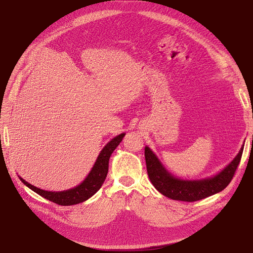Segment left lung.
<instances>
[{
  "label": "left lung",
  "mask_w": 253,
  "mask_h": 253,
  "mask_svg": "<svg viewBox=\"0 0 253 253\" xmlns=\"http://www.w3.org/2000/svg\"><path fill=\"white\" fill-rule=\"evenodd\" d=\"M243 150L244 147L223 171L213 177L201 180H182L174 177L165 169L149 147L144 148V157L149 178L157 191L174 201L196 202L220 192L230 183L240 165Z\"/></svg>",
  "instance_id": "obj_1"
}]
</instances>
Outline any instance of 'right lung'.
Returning <instances> with one entry per match:
<instances>
[{"instance_id": "add662e5", "label": "right lung", "mask_w": 253, "mask_h": 253, "mask_svg": "<svg viewBox=\"0 0 253 253\" xmlns=\"http://www.w3.org/2000/svg\"><path fill=\"white\" fill-rule=\"evenodd\" d=\"M125 135V133H122L116 136L105 145L100 152V154H99L93 169H91V171L87 175V177L84 179L79 186L73 189L61 191V192H52V191H45L30 185V183H28L26 180L21 177L20 179L29 189H32L34 192L38 193L52 203L61 206H72L76 204H80L84 201L88 200L89 197L93 196L97 191L101 188L102 183L106 178V175H108L110 157L112 155V153L115 151V149L118 147V144L122 141V138H124Z\"/></svg>"}]
</instances>
